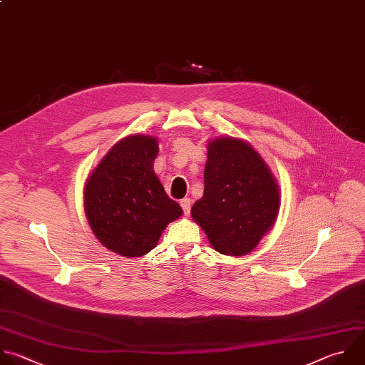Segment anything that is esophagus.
Instances as JSON below:
<instances>
[{"label": "esophagus", "mask_w": 365, "mask_h": 365, "mask_svg": "<svg viewBox=\"0 0 365 365\" xmlns=\"http://www.w3.org/2000/svg\"><path fill=\"white\" fill-rule=\"evenodd\" d=\"M190 205H192V202H190V199H187V197H185V199L180 200V206H182V209H183V212H185V215H189V213H190Z\"/></svg>", "instance_id": "34e87169"}]
</instances>
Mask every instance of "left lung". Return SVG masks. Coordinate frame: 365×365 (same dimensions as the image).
I'll return each mask as SVG.
<instances>
[{
	"label": "left lung",
	"instance_id": "1",
	"mask_svg": "<svg viewBox=\"0 0 365 365\" xmlns=\"http://www.w3.org/2000/svg\"><path fill=\"white\" fill-rule=\"evenodd\" d=\"M279 187L259 153L245 140L217 138L207 145L203 196L192 219L219 254L247 255L277 220Z\"/></svg>",
	"mask_w": 365,
	"mask_h": 365
}]
</instances>
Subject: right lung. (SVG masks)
<instances>
[{
	"instance_id": "right-lung-1",
	"label": "right lung",
	"mask_w": 365,
	"mask_h": 365,
	"mask_svg": "<svg viewBox=\"0 0 365 365\" xmlns=\"http://www.w3.org/2000/svg\"><path fill=\"white\" fill-rule=\"evenodd\" d=\"M158 139L132 135L117 142L84 186V212L100 244L126 258L143 257L165 227L182 216L153 170Z\"/></svg>"
}]
</instances>
